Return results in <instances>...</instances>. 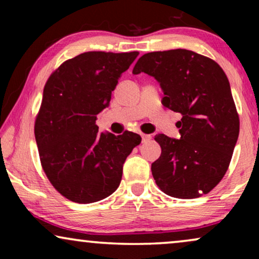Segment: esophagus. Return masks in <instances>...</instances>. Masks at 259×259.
<instances>
[{
  "label": "esophagus",
  "mask_w": 259,
  "mask_h": 259,
  "mask_svg": "<svg viewBox=\"0 0 259 259\" xmlns=\"http://www.w3.org/2000/svg\"><path fill=\"white\" fill-rule=\"evenodd\" d=\"M151 136L150 134H141V139H143V143H146V141L151 140Z\"/></svg>",
  "instance_id": "esophagus-1"
}]
</instances>
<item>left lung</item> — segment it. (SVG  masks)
Returning a JSON list of instances; mask_svg holds the SVG:
<instances>
[{
	"label": "left lung",
	"instance_id": "1",
	"mask_svg": "<svg viewBox=\"0 0 259 259\" xmlns=\"http://www.w3.org/2000/svg\"><path fill=\"white\" fill-rule=\"evenodd\" d=\"M160 84L161 104L183 118L180 139L157 134L161 154L151 166L159 189L192 199L206 194L228 171L239 134V118L228 76L213 60L187 49L147 53L133 74Z\"/></svg>",
	"mask_w": 259,
	"mask_h": 259
}]
</instances>
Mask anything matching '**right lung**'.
Returning <instances> with one entry per match:
<instances>
[{"instance_id": "add662e5", "label": "right lung", "mask_w": 259, "mask_h": 259, "mask_svg": "<svg viewBox=\"0 0 259 259\" xmlns=\"http://www.w3.org/2000/svg\"><path fill=\"white\" fill-rule=\"evenodd\" d=\"M138 52H87L67 60L49 76L35 139L42 168L67 199L90 204L118 189L122 165L139 134H99L97 115L109 106L119 77Z\"/></svg>"}]
</instances>
